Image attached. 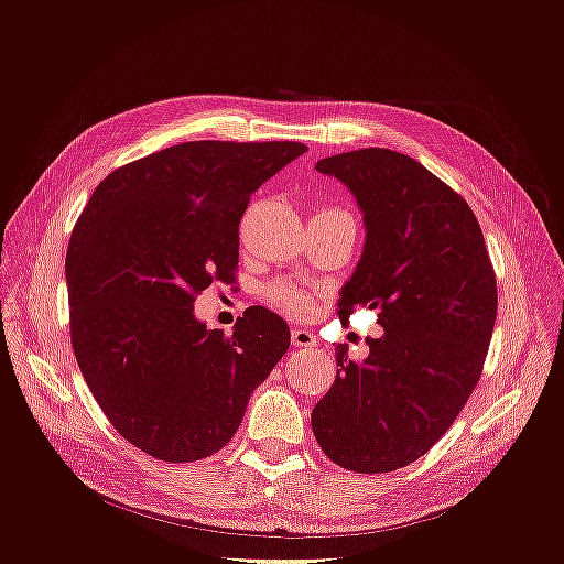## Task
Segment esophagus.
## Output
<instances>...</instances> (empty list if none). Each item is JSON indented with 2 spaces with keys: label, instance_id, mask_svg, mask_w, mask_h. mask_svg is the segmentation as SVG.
<instances>
[{
  "label": "esophagus",
  "instance_id": "1",
  "mask_svg": "<svg viewBox=\"0 0 564 564\" xmlns=\"http://www.w3.org/2000/svg\"><path fill=\"white\" fill-rule=\"evenodd\" d=\"M292 344H294L296 348L311 350V348H317V346H319V340H317V336H315L313 332H308V329H294V332H292Z\"/></svg>",
  "mask_w": 564,
  "mask_h": 564
}]
</instances>
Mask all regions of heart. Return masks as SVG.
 Listing matches in <instances>:
<instances>
[{
    "label": "heart",
    "instance_id": "obj_1",
    "mask_svg": "<svg viewBox=\"0 0 564 564\" xmlns=\"http://www.w3.org/2000/svg\"><path fill=\"white\" fill-rule=\"evenodd\" d=\"M329 212H338V209H329ZM263 299L268 305H272V308H278V311L289 313L294 317L311 313L313 303H315V294L311 292V289H305L296 282H286V280L270 282L263 289Z\"/></svg>",
    "mask_w": 564,
    "mask_h": 564
}]
</instances>
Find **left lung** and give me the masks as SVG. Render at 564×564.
<instances>
[{
  "mask_svg": "<svg viewBox=\"0 0 564 564\" xmlns=\"http://www.w3.org/2000/svg\"><path fill=\"white\" fill-rule=\"evenodd\" d=\"M365 216V249L340 289L338 317L379 311L383 336L352 362L336 346V381L311 414L334 464L390 473L449 431L485 367L497 278L466 199L402 152L365 148L324 158Z\"/></svg>",
  "mask_w": 564,
  "mask_h": 564,
  "instance_id": "left-lung-1",
  "label": "left lung"
}]
</instances>
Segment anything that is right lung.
Here are the masks:
<instances>
[{
	"label": "right lung",
	"mask_w": 564,
	"mask_h": 564,
	"mask_svg": "<svg viewBox=\"0 0 564 564\" xmlns=\"http://www.w3.org/2000/svg\"><path fill=\"white\" fill-rule=\"evenodd\" d=\"M308 150L294 141H191L100 181L65 256L70 338L115 431L169 464L224 449L251 392L289 348L286 322L249 308L232 336L195 296L235 280L251 195Z\"/></svg>",
	"instance_id": "obj_1"
}]
</instances>
